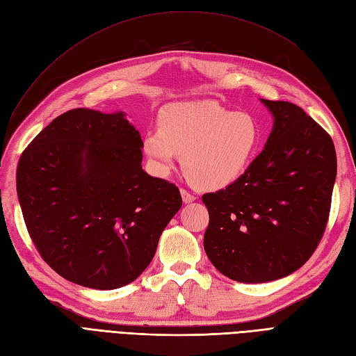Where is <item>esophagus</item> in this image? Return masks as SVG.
Wrapping results in <instances>:
<instances>
[{
	"label": "esophagus",
	"instance_id": "esophagus-1",
	"mask_svg": "<svg viewBox=\"0 0 356 356\" xmlns=\"http://www.w3.org/2000/svg\"><path fill=\"white\" fill-rule=\"evenodd\" d=\"M181 196H182V200H184V203H191V202L196 200V197L193 196L191 193L187 191L186 188H181Z\"/></svg>",
	"mask_w": 356,
	"mask_h": 356
}]
</instances>
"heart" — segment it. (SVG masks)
I'll return each mask as SVG.
<instances>
[{
  "instance_id": "heart-1",
  "label": "heart",
  "mask_w": 356,
  "mask_h": 356,
  "mask_svg": "<svg viewBox=\"0 0 356 356\" xmlns=\"http://www.w3.org/2000/svg\"><path fill=\"white\" fill-rule=\"evenodd\" d=\"M260 141V126L250 114L213 101L175 102L161 108L159 129L144 136V153L157 174H168L182 154L191 186L221 190L243 177Z\"/></svg>"
}]
</instances>
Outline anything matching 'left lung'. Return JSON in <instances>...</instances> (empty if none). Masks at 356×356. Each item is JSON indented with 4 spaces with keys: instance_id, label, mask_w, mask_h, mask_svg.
Instances as JSON below:
<instances>
[{
    "instance_id": "left-lung-1",
    "label": "left lung",
    "mask_w": 356,
    "mask_h": 356,
    "mask_svg": "<svg viewBox=\"0 0 356 356\" xmlns=\"http://www.w3.org/2000/svg\"><path fill=\"white\" fill-rule=\"evenodd\" d=\"M273 129L241 179L203 195V246L224 276L276 281L303 266L324 234L337 174L331 136L300 106L261 99Z\"/></svg>"
}]
</instances>
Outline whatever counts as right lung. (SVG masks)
I'll use <instances>...</instances> for the list:
<instances>
[{
  "label": "right lung",
  "instance_id": "1",
  "mask_svg": "<svg viewBox=\"0 0 356 356\" xmlns=\"http://www.w3.org/2000/svg\"><path fill=\"white\" fill-rule=\"evenodd\" d=\"M143 147L123 111L75 108L20 156L16 188L26 229L67 281L115 289L152 263L182 199L175 184L143 169Z\"/></svg>",
  "mask_w": 356,
  "mask_h": 356
}]
</instances>
